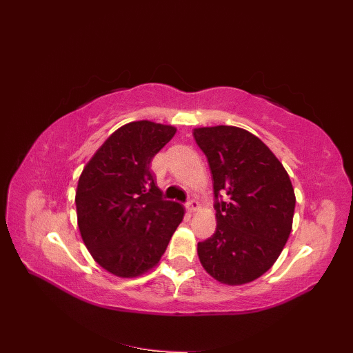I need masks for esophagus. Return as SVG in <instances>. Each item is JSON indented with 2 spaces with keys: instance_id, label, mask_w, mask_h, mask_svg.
Here are the masks:
<instances>
[{
  "instance_id": "obj_1",
  "label": "esophagus",
  "mask_w": 353,
  "mask_h": 353,
  "mask_svg": "<svg viewBox=\"0 0 353 353\" xmlns=\"http://www.w3.org/2000/svg\"><path fill=\"white\" fill-rule=\"evenodd\" d=\"M201 208V203L198 202V201H194V199H192V201H189L188 203H186V210L190 212V214H193V212H196L198 210Z\"/></svg>"
}]
</instances>
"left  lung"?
<instances>
[{"instance_id":"1","label":"left lung","mask_w":353,"mask_h":353,"mask_svg":"<svg viewBox=\"0 0 353 353\" xmlns=\"http://www.w3.org/2000/svg\"><path fill=\"white\" fill-rule=\"evenodd\" d=\"M210 164L216 230L198 243L203 269L224 285L249 283L276 262L292 230L291 179L265 142L237 126L193 129ZM219 192L229 201H219Z\"/></svg>"}]
</instances>
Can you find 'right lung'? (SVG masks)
Returning a JSON list of instances; mask_svg holds the SVG:
<instances>
[{
	"mask_svg": "<svg viewBox=\"0 0 353 353\" xmlns=\"http://www.w3.org/2000/svg\"><path fill=\"white\" fill-rule=\"evenodd\" d=\"M172 125L137 121L121 126L85 164L75 192L81 239L112 275L137 278L159 265L185 208L164 201L150 170L176 134Z\"/></svg>",
	"mask_w": 353,
	"mask_h": 353,
	"instance_id": "right-lung-1",
	"label": "right lung"
}]
</instances>
